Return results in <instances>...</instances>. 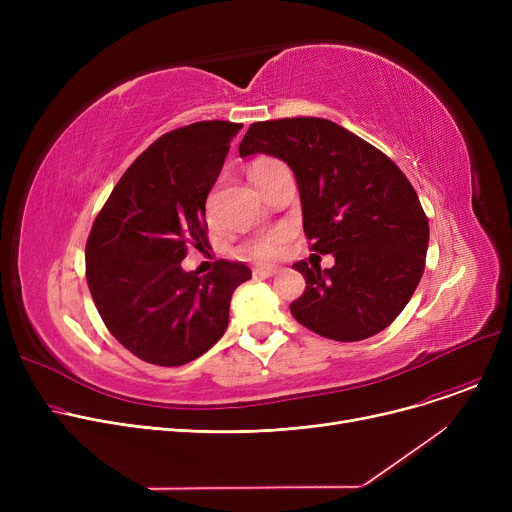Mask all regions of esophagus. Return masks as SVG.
I'll return each mask as SVG.
<instances>
[{
	"mask_svg": "<svg viewBox=\"0 0 512 512\" xmlns=\"http://www.w3.org/2000/svg\"><path fill=\"white\" fill-rule=\"evenodd\" d=\"M276 274H278V267H274V265H261L253 270V276H257V278H272Z\"/></svg>",
	"mask_w": 512,
	"mask_h": 512,
	"instance_id": "obj_1",
	"label": "esophagus"
}]
</instances>
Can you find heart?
Segmentation results:
<instances>
[{
	"label": "heart",
	"mask_w": 512,
	"mask_h": 512,
	"mask_svg": "<svg viewBox=\"0 0 512 512\" xmlns=\"http://www.w3.org/2000/svg\"><path fill=\"white\" fill-rule=\"evenodd\" d=\"M280 166H282L280 161H276L272 157H259L249 166V178L261 191L263 182L270 178ZM288 236L290 234L284 228L265 232V234H257V236L247 238L245 242H242V245L238 247V253L242 257H247V259H253V261H265V259L278 257L284 251V247H286Z\"/></svg>",
	"instance_id": "1"
}]
</instances>
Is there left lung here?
<instances>
[{"label": "left lung", "instance_id": "left-lung-1", "mask_svg": "<svg viewBox=\"0 0 512 512\" xmlns=\"http://www.w3.org/2000/svg\"><path fill=\"white\" fill-rule=\"evenodd\" d=\"M238 153L286 161L299 184L309 249L336 259L324 272L307 261L292 265L307 282L292 317L338 342L386 330L425 270L429 224L409 178L386 153L324 118L255 122Z\"/></svg>", "mask_w": 512, "mask_h": 512}]
</instances>
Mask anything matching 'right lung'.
Returning a JSON list of instances; mask_svg holds the SVG:
<instances>
[{
	"instance_id": "1",
	"label": "right lung",
	"mask_w": 512,
	"mask_h": 512,
	"mask_svg": "<svg viewBox=\"0 0 512 512\" xmlns=\"http://www.w3.org/2000/svg\"><path fill=\"white\" fill-rule=\"evenodd\" d=\"M242 124L195 122L170 130L114 186L87 238V284L105 328L151 365L178 367L207 353L228 328L242 263L184 272L188 249H209L205 201Z\"/></svg>"
}]
</instances>
